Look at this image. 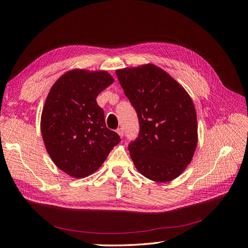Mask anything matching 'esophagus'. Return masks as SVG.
Here are the masks:
<instances>
[{
	"label": "esophagus",
	"mask_w": 248,
	"mask_h": 248,
	"mask_svg": "<svg viewBox=\"0 0 248 248\" xmlns=\"http://www.w3.org/2000/svg\"><path fill=\"white\" fill-rule=\"evenodd\" d=\"M117 133H118L119 136L121 137V138H123V137H124V130H123V128H121V127H120V128H118V129H117Z\"/></svg>",
	"instance_id": "34e87169"
}]
</instances>
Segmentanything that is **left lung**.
<instances>
[{"label":"left lung","mask_w":248,"mask_h":248,"mask_svg":"<svg viewBox=\"0 0 248 248\" xmlns=\"http://www.w3.org/2000/svg\"><path fill=\"white\" fill-rule=\"evenodd\" d=\"M116 74L140 122L139 136L128 145L134 166L153 181H171L190 163L198 144L190 96L153 64L120 69Z\"/></svg>","instance_id":"8db88e82"}]
</instances>
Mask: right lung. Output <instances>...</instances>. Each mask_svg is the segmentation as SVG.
Here are the masks:
<instances>
[{
	"mask_svg": "<svg viewBox=\"0 0 248 248\" xmlns=\"http://www.w3.org/2000/svg\"><path fill=\"white\" fill-rule=\"evenodd\" d=\"M114 82L107 71L76 69L60 78L46 97L41 133L56 166L73 178L98 170L121 139L108 129L96 97Z\"/></svg>",
	"mask_w": 248,
	"mask_h": 248,
	"instance_id": "1",
	"label": "right lung"
}]
</instances>
